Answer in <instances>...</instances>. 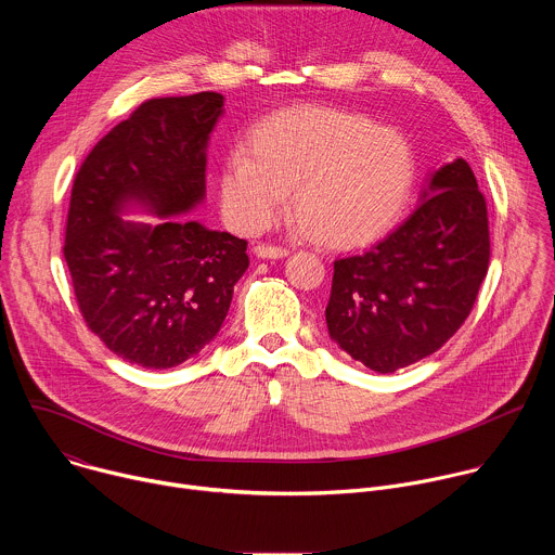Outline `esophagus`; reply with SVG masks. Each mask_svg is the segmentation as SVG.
<instances>
[{"label":"esophagus","instance_id":"34e87169","mask_svg":"<svg viewBox=\"0 0 555 555\" xmlns=\"http://www.w3.org/2000/svg\"><path fill=\"white\" fill-rule=\"evenodd\" d=\"M255 255H257L259 259H283V257H287V255H289V250H287V248H283V246L257 244V246H255Z\"/></svg>","mask_w":555,"mask_h":555}]
</instances>
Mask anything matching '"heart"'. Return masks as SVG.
I'll list each match as a JSON object with an SVG mask.
<instances>
[{
  "instance_id": "1",
  "label": "heart",
  "mask_w": 555,
  "mask_h": 555,
  "mask_svg": "<svg viewBox=\"0 0 555 555\" xmlns=\"http://www.w3.org/2000/svg\"><path fill=\"white\" fill-rule=\"evenodd\" d=\"M415 180L404 138L371 120L327 109L294 107L261 120L246 151L225 157L221 208L244 232L268 228L294 189V228L334 248L375 242L400 219Z\"/></svg>"
}]
</instances>
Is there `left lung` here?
<instances>
[{"label":"left lung","mask_w":555,"mask_h":555,"mask_svg":"<svg viewBox=\"0 0 555 555\" xmlns=\"http://www.w3.org/2000/svg\"><path fill=\"white\" fill-rule=\"evenodd\" d=\"M488 266V204L456 157L430 173L424 202L386 240L334 261L330 336L377 373L404 369L456 334Z\"/></svg>","instance_id":"left-lung-1"}]
</instances>
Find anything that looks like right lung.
Listing matches in <instances>:
<instances>
[{
    "instance_id": "1",
    "label": "right lung",
    "mask_w": 555,
    "mask_h": 555,
    "mask_svg": "<svg viewBox=\"0 0 555 555\" xmlns=\"http://www.w3.org/2000/svg\"><path fill=\"white\" fill-rule=\"evenodd\" d=\"M223 96L199 92L144 101L78 169L63 257L86 325L125 362L171 369L219 332L248 242L176 219L206 195V146ZM138 203L157 227L125 222Z\"/></svg>"
}]
</instances>
